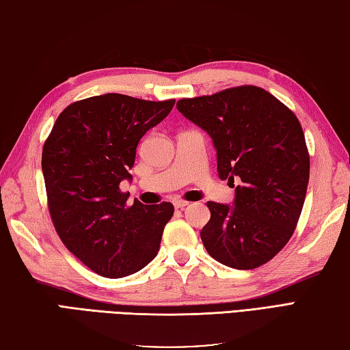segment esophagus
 I'll list each match as a JSON object with an SVG mask.
<instances>
[{"label":"esophagus","instance_id":"1","mask_svg":"<svg viewBox=\"0 0 350 350\" xmlns=\"http://www.w3.org/2000/svg\"><path fill=\"white\" fill-rule=\"evenodd\" d=\"M189 206V202L187 201H174V207L176 208V210H183L184 207H187Z\"/></svg>","mask_w":350,"mask_h":350}]
</instances>
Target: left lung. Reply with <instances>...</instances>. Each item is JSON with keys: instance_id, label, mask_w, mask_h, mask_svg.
Masks as SVG:
<instances>
[{"instance_id": "obj_1", "label": "left lung", "mask_w": 350, "mask_h": 350, "mask_svg": "<svg viewBox=\"0 0 350 350\" xmlns=\"http://www.w3.org/2000/svg\"><path fill=\"white\" fill-rule=\"evenodd\" d=\"M176 108L212 137L221 180L239 181L233 206L207 202V253L236 269L271 260L291 239L306 196L309 154L299 118L253 85L181 98Z\"/></svg>"}]
</instances>
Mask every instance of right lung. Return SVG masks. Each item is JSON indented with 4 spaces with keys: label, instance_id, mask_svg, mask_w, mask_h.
<instances>
[{
    "label": "right lung",
    "instance_id": "add662e5",
    "mask_svg": "<svg viewBox=\"0 0 350 350\" xmlns=\"http://www.w3.org/2000/svg\"><path fill=\"white\" fill-rule=\"evenodd\" d=\"M174 98L103 94L68 105L42 149L50 216L70 252L108 279L140 271L157 256L170 202L144 206L120 192L140 138L172 111Z\"/></svg>",
    "mask_w": 350,
    "mask_h": 350
}]
</instances>
